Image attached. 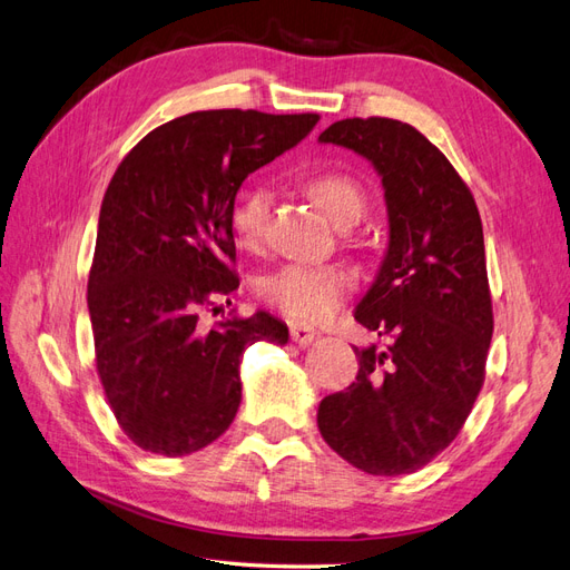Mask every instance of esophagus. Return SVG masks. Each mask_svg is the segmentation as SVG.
<instances>
[{
    "label": "esophagus",
    "instance_id": "1",
    "mask_svg": "<svg viewBox=\"0 0 570 570\" xmlns=\"http://www.w3.org/2000/svg\"><path fill=\"white\" fill-rule=\"evenodd\" d=\"M317 330L311 323H303V320H294L291 323V340H294L298 346H311L317 340Z\"/></svg>",
    "mask_w": 570,
    "mask_h": 570
}]
</instances>
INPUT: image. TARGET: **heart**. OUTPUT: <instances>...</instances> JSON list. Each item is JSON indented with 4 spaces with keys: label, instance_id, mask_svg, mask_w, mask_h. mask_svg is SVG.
I'll return each instance as SVG.
<instances>
[{
    "label": "heart",
    "instance_id": "1",
    "mask_svg": "<svg viewBox=\"0 0 570 570\" xmlns=\"http://www.w3.org/2000/svg\"><path fill=\"white\" fill-rule=\"evenodd\" d=\"M308 195L334 224L348 226L366 212V195L361 185L344 173H325L308 183ZM272 195L267 187H250L240 195L233 209V230L240 243L257 245L265 236ZM352 288V274L342 265H301L291 262L272 274L262 276L257 294L272 308L291 317L320 320L330 315L346 291Z\"/></svg>",
    "mask_w": 570,
    "mask_h": 570
}]
</instances>
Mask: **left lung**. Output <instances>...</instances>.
<instances>
[{
    "instance_id": "8db88e82",
    "label": "left lung",
    "mask_w": 570,
    "mask_h": 570,
    "mask_svg": "<svg viewBox=\"0 0 570 570\" xmlns=\"http://www.w3.org/2000/svg\"><path fill=\"white\" fill-rule=\"evenodd\" d=\"M371 160L387 207V250L354 317L356 383L317 406L325 443L358 470L412 474L443 452L484 385L493 313L484 230L470 187L412 125L348 118L317 137Z\"/></svg>"
}]
</instances>
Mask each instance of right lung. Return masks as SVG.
<instances>
[{"mask_svg":"<svg viewBox=\"0 0 570 570\" xmlns=\"http://www.w3.org/2000/svg\"><path fill=\"white\" fill-rule=\"evenodd\" d=\"M320 115L199 110L146 135L115 170L89 274L96 368L129 441L166 458L214 443L240 406L250 344L288 342L274 315L199 313L238 288L233 204L247 175L313 132Z\"/></svg>","mask_w":570,"mask_h":570,"instance_id":"add662e5","label":"right lung"}]
</instances>
